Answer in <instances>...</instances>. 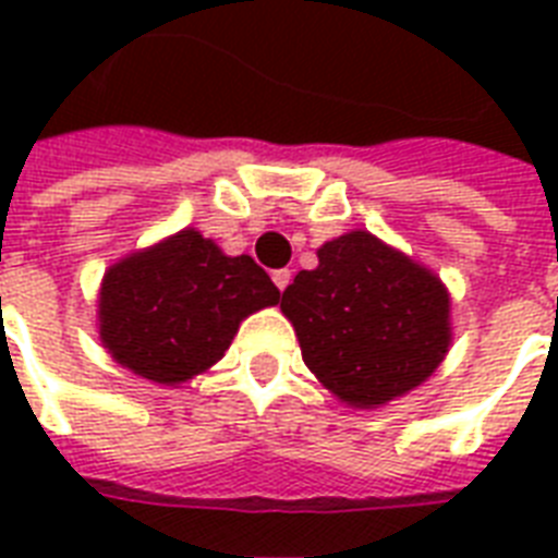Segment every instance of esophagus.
Returning a JSON list of instances; mask_svg holds the SVG:
<instances>
[{"label": "esophagus", "mask_w": 558, "mask_h": 558, "mask_svg": "<svg viewBox=\"0 0 558 558\" xmlns=\"http://www.w3.org/2000/svg\"><path fill=\"white\" fill-rule=\"evenodd\" d=\"M271 280H275V287H278L280 292H283V289L289 287V280H292V271H289V269H275V271H271Z\"/></svg>", "instance_id": "esophagus-1"}]
</instances>
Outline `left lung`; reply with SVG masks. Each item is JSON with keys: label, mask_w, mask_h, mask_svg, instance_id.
<instances>
[{"label": "left lung", "mask_w": 558, "mask_h": 558, "mask_svg": "<svg viewBox=\"0 0 558 558\" xmlns=\"http://www.w3.org/2000/svg\"><path fill=\"white\" fill-rule=\"evenodd\" d=\"M280 310L306 367L353 408H379L423 385L451 344L442 280L371 231L324 243L318 266L283 289Z\"/></svg>", "instance_id": "left-lung-1"}]
</instances>
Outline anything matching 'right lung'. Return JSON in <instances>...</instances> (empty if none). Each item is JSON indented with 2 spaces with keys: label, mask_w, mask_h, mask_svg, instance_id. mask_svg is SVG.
<instances>
[{
  "label": "right lung",
  "mask_w": 558,
  "mask_h": 558,
  "mask_svg": "<svg viewBox=\"0 0 558 558\" xmlns=\"http://www.w3.org/2000/svg\"><path fill=\"white\" fill-rule=\"evenodd\" d=\"M278 301L280 289L248 254L228 257L185 228L109 266L100 341L135 376L182 385L226 356L243 318Z\"/></svg>",
  "instance_id": "right-lung-1"
}]
</instances>
